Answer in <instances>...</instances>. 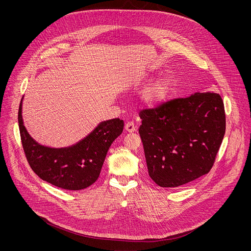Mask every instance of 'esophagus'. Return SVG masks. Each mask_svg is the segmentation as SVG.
<instances>
[{
  "label": "esophagus",
  "mask_w": 251,
  "mask_h": 251,
  "mask_svg": "<svg viewBox=\"0 0 251 251\" xmlns=\"http://www.w3.org/2000/svg\"><path fill=\"white\" fill-rule=\"evenodd\" d=\"M125 130L129 133H133L137 130V127L135 126V124L133 122H128L125 124Z\"/></svg>",
  "instance_id": "esophagus-1"
}]
</instances>
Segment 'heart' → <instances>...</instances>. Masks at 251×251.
Returning <instances> with one entry per match:
<instances>
[{
  "mask_svg": "<svg viewBox=\"0 0 251 251\" xmlns=\"http://www.w3.org/2000/svg\"><path fill=\"white\" fill-rule=\"evenodd\" d=\"M145 79H139L138 82L144 81ZM147 81V79H146ZM171 80L168 77L159 78L152 83H150L142 94V101L146 106L157 107L161 105L169 96L171 91Z\"/></svg>",
  "mask_w": 251,
  "mask_h": 251,
  "instance_id": "heart-1",
  "label": "heart"
}]
</instances>
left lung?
I'll use <instances>...</instances> for the list:
<instances>
[{
    "label": "left lung",
    "instance_id": "left-lung-1",
    "mask_svg": "<svg viewBox=\"0 0 251 251\" xmlns=\"http://www.w3.org/2000/svg\"><path fill=\"white\" fill-rule=\"evenodd\" d=\"M139 134L148 173L163 188H176L207 174L226 133L223 99L196 92L140 112Z\"/></svg>",
    "mask_w": 251,
    "mask_h": 251
}]
</instances>
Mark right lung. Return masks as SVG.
I'll return each mask as SVG.
<instances>
[{
  "label": "right lung",
  "mask_w": 251,
  "mask_h": 251,
  "mask_svg": "<svg viewBox=\"0 0 251 251\" xmlns=\"http://www.w3.org/2000/svg\"><path fill=\"white\" fill-rule=\"evenodd\" d=\"M23 99L18 120L24 151L32 171L42 180L69 191L83 190L95 183L107 152L123 131V120L102 121L75 144L51 148L41 145L28 134L22 115Z\"/></svg>",
  "instance_id": "right-lung-1"
}]
</instances>
